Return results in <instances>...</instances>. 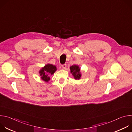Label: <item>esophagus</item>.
<instances>
[{"mask_svg": "<svg viewBox=\"0 0 132 132\" xmlns=\"http://www.w3.org/2000/svg\"><path fill=\"white\" fill-rule=\"evenodd\" d=\"M66 66H67L66 64H63V65H62V68H64V69H66Z\"/></svg>", "mask_w": 132, "mask_h": 132, "instance_id": "obj_1", "label": "esophagus"}]
</instances>
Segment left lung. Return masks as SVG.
Masks as SVG:
<instances>
[{
	"instance_id": "left-lung-1",
	"label": "left lung",
	"mask_w": 132,
	"mask_h": 132,
	"mask_svg": "<svg viewBox=\"0 0 132 132\" xmlns=\"http://www.w3.org/2000/svg\"><path fill=\"white\" fill-rule=\"evenodd\" d=\"M70 70L75 79L79 80L81 78V72L80 71V68L78 65H73L71 66L70 67Z\"/></svg>"
}]
</instances>
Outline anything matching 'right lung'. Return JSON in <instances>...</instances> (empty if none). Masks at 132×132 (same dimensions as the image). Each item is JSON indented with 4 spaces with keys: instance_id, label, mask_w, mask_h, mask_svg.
I'll use <instances>...</instances> for the list:
<instances>
[{
    "instance_id": "1",
    "label": "right lung",
    "mask_w": 132,
    "mask_h": 132,
    "mask_svg": "<svg viewBox=\"0 0 132 132\" xmlns=\"http://www.w3.org/2000/svg\"><path fill=\"white\" fill-rule=\"evenodd\" d=\"M56 70H57L56 66L51 64H47L41 68L39 72L41 79L47 82L50 80V76L54 73Z\"/></svg>"
}]
</instances>
